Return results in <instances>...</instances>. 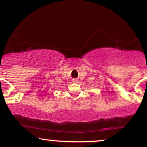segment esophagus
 <instances>
[{"label": "esophagus", "mask_w": 147, "mask_h": 147, "mask_svg": "<svg viewBox=\"0 0 147 147\" xmlns=\"http://www.w3.org/2000/svg\"><path fill=\"white\" fill-rule=\"evenodd\" d=\"M77 82H78L77 79H73V82H74V83H76Z\"/></svg>", "instance_id": "34e87169"}]
</instances>
